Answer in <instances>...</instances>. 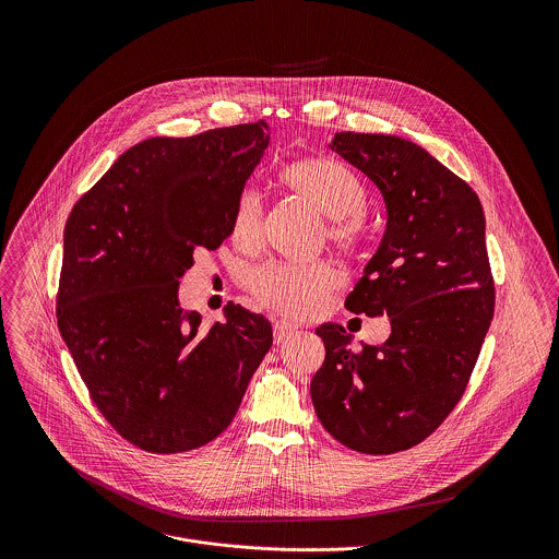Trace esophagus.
Wrapping results in <instances>:
<instances>
[{
  "label": "esophagus",
  "instance_id": "34e87169",
  "mask_svg": "<svg viewBox=\"0 0 559 559\" xmlns=\"http://www.w3.org/2000/svg\"><path fill=\"white\" fill-rule=\"evenodd\" d=\"M297 329V324L288 322V320H275L273 322V333H275V342H284L288 335H293Z\"/></svg>",
  "mask_w": 559,
  "mask_h": 559
}]
</instances>
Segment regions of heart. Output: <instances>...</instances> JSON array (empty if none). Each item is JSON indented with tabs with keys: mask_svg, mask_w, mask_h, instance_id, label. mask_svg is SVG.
<instances>
[{
	"mask_svg": "<svg viewBox=\"0 0 559 559\" xmlns=\"http://www.w3.org/2000/svg\"><path fill=\"white\" fill-rule=\"evenodd\" d=\"M280 182L326 217L324 239L333 249L348 258L366 249L370 240L364 219L368 191L350 165L333 157H306L284 167ZM230 233L237 247L247 253L262 247L264 200L258 191H240L230 217ZM335 286L337 275L326 262H269L255 269L249 280L251 295L262 306L293 319L319 314Z\"/></svg>",
	"mask_w": 559,
	"mask_h": 559,
	"instance_id": "1",
	"label": "heart"
}]
</instances>
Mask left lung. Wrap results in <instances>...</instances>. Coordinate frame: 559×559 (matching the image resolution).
Wrapping results in <instances>:
<instances>
[{"label":"left lung","instance_id":"obj_1","mask_svg":"<svg viewBox=\"0 0 559 559\" xmlns=\"http://www.w3.org/2000/svg\"><path fill=\"white\" fill-rule=\"evenodd\" d=\"M331 148L385 198V235L344 306L388 314L392 335L353 350L342 326H319L324 361L310 392L333 439L396 454L443 424L476 368L495 314L484 211L463 178L413 142L344 131Z\"/></svg>","mask_w":559,"mask_h":559}]
</instances>
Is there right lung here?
Returning a JSON list of instances; mask_svg holds the SVG:
<instances>
[{
    "mask_svg": "<svg viewBox=\"0 0 559 559\" xmlns=\"http://www.w3.org/2000/svg\"><path fill=\"white\" fill-rule=\"evenodd\" d=\"M266 146L262 120L144 140L69 215L58 326L90 399L140 450L176 454L219 437L273 344L271 322L242 306L228 304L211 329L178 306L193 251L233 235Z\"/></svg>",
    "mask_w": 559,
    "mask_h": 559,
    "instance_id": "1",
    "label": "right lung"
}]
</instances>
